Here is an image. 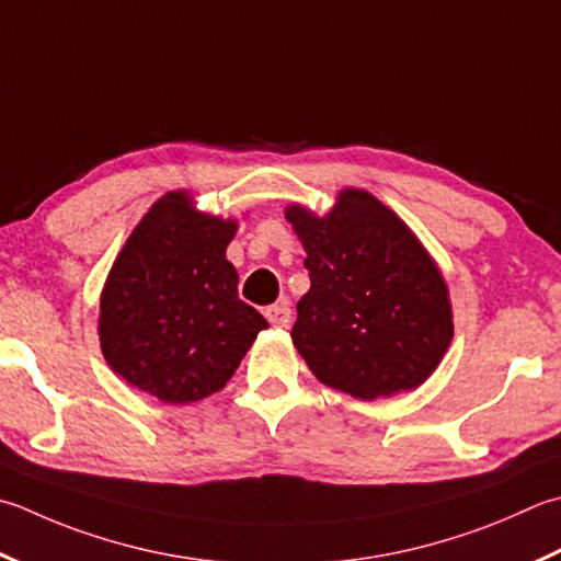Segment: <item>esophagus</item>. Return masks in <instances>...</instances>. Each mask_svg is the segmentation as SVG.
Wrapping results in <instances>:
<instances>
[{
  "mask_svg": "<svg viewBox=\"0 0 561 561\" xmlns=\"http://www.w3.org/2000/svg\"><path fill=\"white\" fill-rule=\"evenodd\" d=\"M265 318L272 325L284 328V325H289V321H291V311H289V306H284V304H272L265 309Z\"/></svg>",
  "mask_w": 561,
  "mask_h": 561,
  "instance_id": "obj_1",
  "label": "esophagus"
}]
</instances>
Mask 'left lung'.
Returning <instances> with one entry per match:
<instances>
[{"label": "left lung", "mask_w": 561, "mask_h": 561, "mask_svg": "<svg viewBox=\"0 0 561 561\" xmlns=\"http://www.w3.org/2000/svg\"><path fill=\"white\" fill-rule=\"evenodd\" d=\"M311 289L296 304L294 345L328 387L371 401L433 375L453 340L443 274L401 218L345 190L325 218L289 206Z\"/></svg>", "instance_id": "1"}]
</instances>
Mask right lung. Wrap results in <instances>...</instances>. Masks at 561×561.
<instances>
[{"mask_svg": "<svg viewBox=\"0 0 561 561\" xmlns=\"http://www.w3.org/2000/svg\"><path fill=\"white\" fill-rule=\"evenodd\" d=\"M233 221L164 194L118 252L102 291L99 340L116 375L164 403L226 387L267 321L240 301L226 260Z\"/></svg>", "mask_w": 561, "mask_h": 561, "instance_id": "obj_1", "label": "right lung"}]
</instances>
